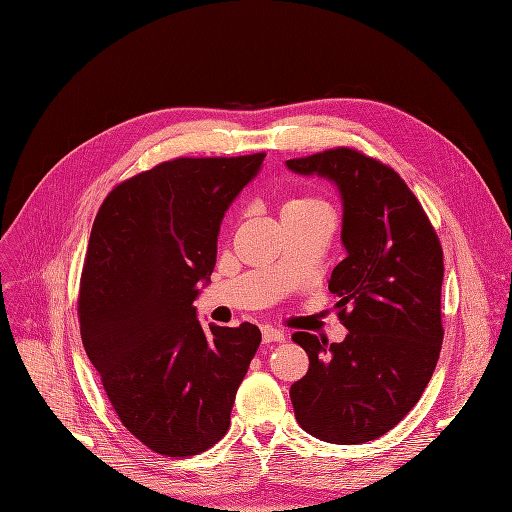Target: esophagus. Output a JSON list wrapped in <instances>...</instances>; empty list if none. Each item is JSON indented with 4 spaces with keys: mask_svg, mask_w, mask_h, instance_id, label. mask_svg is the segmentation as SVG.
Masks as SVG:
<instances>
[{
    "mask_svg": "<svg viewBox=\"0 0 512 512\" xmlns=\"http://www.w3.org/2000/svg\"><path fill=\"white\" fill-rule=\"evenodd\" d=\"M261 336H263V342H265V344H270V342H282V340L286 338L280 330H274V328H263Z\"/></svg>",
    "mask_w": 512,
    "mask_h": 512,
    "instance_id": "34e87169",
    "label": "esophagus"
}]
</instances>
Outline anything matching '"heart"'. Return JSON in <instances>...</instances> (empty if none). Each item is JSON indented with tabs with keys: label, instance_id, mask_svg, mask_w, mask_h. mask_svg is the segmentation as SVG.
Returning <instances> with one entry per match:
<instances>
[{
	"label": "heart",
	"instance_id": "heart-1",
	"mask_svg": "<svg viewBox=\"0 0 512 512\" xmlns=\"http://www.w3.org/2000/svg\"><path fill=\"white\" fill-rule=\"evenodd\" d=\"M315 207H326L317 199H309V197H299V199H290L284 203L282 213H297V211H307V209H315Z\"/></svg>",
	"mask_w": 512,
	"mask_h": 512
}]
</instances>
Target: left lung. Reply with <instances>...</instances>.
Returning a JSON list of instances; mask_svg holds the SVG:
<instances>
[{
  "instance_id": "8db88e82",
  "label": "left lung",
  "mask_w": 512,
  "mask_h": 512,
  "mask_svg": "<svg viewBox=\"0 0 512 512\" xmlns=\"http://www.w3.org/2000/svg\"><path fill=\"white\" fill-rule=\"evenodd\" d=\"M286 168L338 188L346 251L328 288L348 334L334 344L292 336L309 355L307 375L290 386L294 415L324 442H371L417 405L436 369L444 338L440 240L405 180L355 149L288 159Z\"/></svg>"
}]
</instances>
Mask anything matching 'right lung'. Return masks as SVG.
<instances>
[{
    "label": "right lung",
    "mask_w": 512,
    "mask_h": 512,
    "mask_svg": "<svg viewBox=\"0 0 512 512\" xmlns=\"http://www.w3.org/2000/svg\"><path fill=\"white\" fill-rule=\"evenodd\" d=\"M263 153L178 157L103 201L80 278V338L128 432L166 456H191L228 432L255 357L253 324L203 328L193 305L209 284L224 213Z\"/></svg>",
    "instance_id": "right-lung-1"
}]
</instances>
